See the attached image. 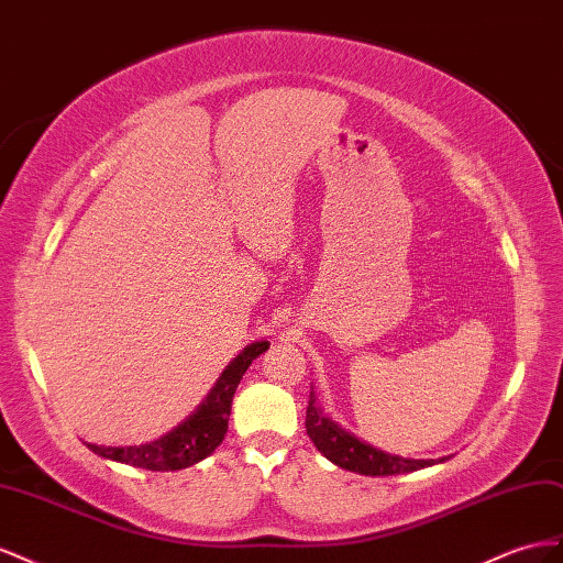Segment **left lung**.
Listing matches in <instances>:
<instances>
[{"instance_id": "obj_1", "label": "left lung", "mask_w": 563, "mask_h": 563, "mask_svg": "<svg viewBox=\"0 0 563 563\" xmlns=\"http://www.w3.org/2000/svg\"><path fill=\"white\" fill-rule=\"evenodd\" d=\"M307 433L313 441V445L328 460L340 464L342 470L358 472L365 476L406 474V472H417L422 467H431V464H437V460H408V457L389 455L384 451H377V448H373V445L358 441L353 433L344 431L342 427H336L330 417L320 412V408L316 406L313 391L309 396V406H307ZM439 462H443V460H439Z\"/></svg>"}]
</instances>
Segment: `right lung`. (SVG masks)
Instances as JSON below:
<instances>
[{"label":"right lung","instance_id":"right-lung-1","mask_svg":"<svg viewBox=\"0 0 563 563\" xmlns=\"http://www.w3.org/2000/svg\"><path fill=\"white\" fill-rule=\"evenodd\" d=\"M268 349V342H254L250 344L240 356L223 371L221 379L212 394L207 396L205 404L196 415H190L188 420L169 431L167 437L157 439L153 443L143 445H126V448H103L87 443L89 451L96 455L132 464V467L151 470V472H174V470H186L190 464L200 462L227 437L229 429V415L233 394L238 389L240 379H243L250 363Z\"/></svg>","mask_w":563,"mask_h":563}]
</instances>
